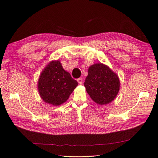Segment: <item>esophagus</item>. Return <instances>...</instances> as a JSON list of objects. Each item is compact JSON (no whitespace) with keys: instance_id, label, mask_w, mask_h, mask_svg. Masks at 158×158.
Instances as JSON below:
<instances>
[{"instance_id":"obj_1","label":"esophagus","mask_w":158,"mask_h":158,"mask_svg":"<svg viewBox=\"0 0 158 158\" xmlns=\"http://www.w3.org/2000/svg\"><path fill=\"white\" fill-rule=\"evenodd\" d=\"M77 81H78V84H82V82H83V78H79L77 79Z\"/></svg>"}]
</instances>
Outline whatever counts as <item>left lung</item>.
I'll list each match as a JSON object with an SVG mask.
<instances>
[{
	"label": "left lung",
	"instance_id": "left-lung-1",
	"mask_svg": "<svg viewBox=\"0 0 158 158\" xmlns=\"http://www.w3.org/2000/svg\"><path fill=\"white\" fill-rule=\"evenodd\" d=\"M84 86L93 101L106 105L116 98L120 88L118 76L102 63L92 65L85 80Z\"/></svg>",
	"mask_w": 158,
	"mask_h": 158
}]
</instances>
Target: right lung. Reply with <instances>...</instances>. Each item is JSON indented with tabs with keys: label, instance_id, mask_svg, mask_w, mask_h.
I'll return each instance as SVG.
<instances>
[{
	"label": "right lung",
	"instance_id": "obj_1",
	"mask_svg": "<svg viewBox=\"0 0 158 158\" xmlns=\"http://www.w3.org/2000/svg\"><path fill=\"white\" fill-rule=\"evenodd\" d=\"M77 85V81L63 69L59 60L51 62L38 81L40 96L45 102L55 106L65 102Z\"/></svg>",
	"mask_w": 158,
	"mask_h": 158
}]
</instances>
